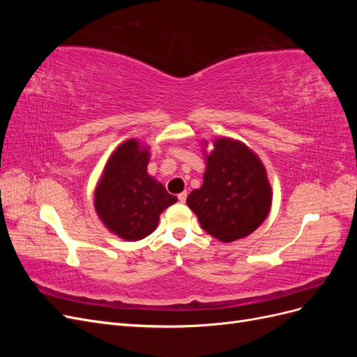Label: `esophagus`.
<instances>
[{"mask_svg":"<svg viewBox=\"0 0 357 357\" xmlns=\"http://www.w3.org/2000/svg\"><path fill=\"white\" fill-rule=\"evenodd\" d=\"M186 198H188V192H186V190H185V192H181L180 195H178V201H180V202H185V201H186Z\"/></svg>","mask_w":357,"mask_h":357,"instance_id":"34e87169","label":"esophagus"}]
</instances>
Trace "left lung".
<instances>
[{
  "mask_svg": "<svg viewBox=\"0 0 357 357\" xmlns=\"http://www.w3.org/2000/svg\"><path fill=\"white\" fill-rule=\"evenodd\" d=\"M204 185L186 202L201 228L222 243H232L256 231L271 208L273 193L265 167L244 143L231 138L213 142Z\"/></svg>",
  "mask_w": 357,
  "mask_h": 357,
  "instance_id": "left-lung-1",
  "label": "left lung"
}]
</instances>
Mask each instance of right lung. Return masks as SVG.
I'll use <instances>...</instances> for the list:
<instances>
[{
    "mask_svg": "<svg viewBox=\"0 0 357 357\" xmlns=\"http://www.w3.org/2000/svg\"><path fill=\"white\" fill-rule=\"evenodd\" d=\"M147 164V147L128 139L110 156L95 189L96 214L109 231L126 241L146 238L156 229L159 214L177 202L149 176Z\"/></svg>",
    "mask_w": 357,
    "mask_h": 357,
    "instance_id": "obj_1",
    "label": "right lung"
}]
</instances>
